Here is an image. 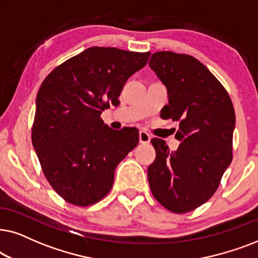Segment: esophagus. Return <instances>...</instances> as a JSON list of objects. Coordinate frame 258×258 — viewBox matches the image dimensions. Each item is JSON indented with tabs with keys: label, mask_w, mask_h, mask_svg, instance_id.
<instances>
[{
	"label": "esophagus",
	"mask_w": 258,
	"mask_h": 258,
	"mask_svg": "<svg viewBox=\"0 0 258 258\" xmlns=\"http://www.w3.org/2000/svg\"><path fill=\"white\" fill-rule=\"evenodd\" d=\"M151 137L147 132L145 131H140L139 132V143L140 144H149L150 143Z\"/></svg>",
	"instance_id": "obj_1"
}]
</instances>
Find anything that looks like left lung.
I'll use <instances>...</instances> for the list:
<instances>
[{"label": "left lung", "mask_w": 258, "mask_h": 258, "mask_svg": "<svg viewBox=\"0 0 258 258\" xmlns=\"http://www.w3.org/2000/svg\"><path fill=\"white\" fill-rule=\"evenodd\" d=\"M149 66L167 89L160 116L179 121L180 142L170 151L165 140H151L157 156L147 169L150 188L164 208L185 214L214 196L231 164L235 109L221 82L191 55L157 51Z\"/></svg>", "instance_id": "8db88e82"}]
</instances>
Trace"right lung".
<instances>
[{
	"mask_svg": "<svg viewBox=\"0 0 258 258\" xmlns=\"http://www.w3.org/2000/svg\"><path fill=\"white\" fill-rule=\"evenodd\" d=\"M150 55L91 47L54 68L41 85L32 143L48 183L68 203L88 207L104 198L116 165L138 145L136 127L115 131L100 115L119 105L126 81Z\"/></svg>",
	"mask_w": 258,
	"mask_h": 258,
	"instance_id": "right-lung-1",
	"label": "right lung"
}]
</instances>
